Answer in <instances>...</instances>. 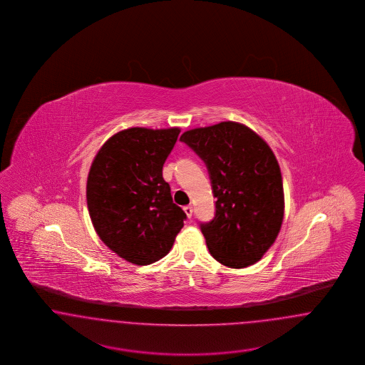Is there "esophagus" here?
Masks as SVG:
<instances>
[{
    "label": "esophagus",
    "instance_id": "34e87169",
    "mask_svg": "<svg viewBox=\"0 0 365 365\" xmlns=\"http://www.w3.org/2000/svg\"><path fill=\"white\" fill-rule=\"evenodd\" d=\"M183 210H185V213L187 215V217L190 219L191 216H192V205H187V207H185Z\"/></svg>",
    "mask_w": 365,
    "mask_h": 365
}]
</instances>
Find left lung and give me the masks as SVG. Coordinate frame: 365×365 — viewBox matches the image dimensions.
I'll use <instances>...</instances> for the list:
<instances>
[{
  "label": "left lung",
  "mask_w": 365,
  "mask_h": 365,
  "mask_svg": "<svg viewBox=\"0 0 365 365\" xmlns=\"http://www.w3.org/2000/svg\"><path fill=\"white\" fill-rule=\"evenodd\" d=\"M180 140L208 168L216 210L200 227L210 255L230 268L260 260L275 242L284 213L274 152L253 130L235 122L194 128Z\"/></svg>",
  "instance_id": "left-lung-1"
}]
</instances>
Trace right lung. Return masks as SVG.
<instances>
[{
	"label": "right lung",
	"mask_w": 365,
	"mask_h": 365,
	"mask_svg": "<svg viewBox=\"0 0 365 365\" xmlns=\"http://www.w3.org/2000/svg\"><path fill=\"white\" fill-rule=\"evenodd\" d=\"M179 128H127L108 139L87 176V208L101 241L137 265L163 259L186 213L173 201L163 165Z\"/></svg>",
	"instance_id": "add662e5"
}]
</instances>
